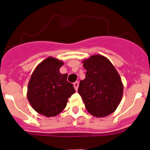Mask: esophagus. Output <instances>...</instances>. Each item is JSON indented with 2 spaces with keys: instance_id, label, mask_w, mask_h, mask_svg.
Wrapping results in <instances>:
<instances>
[{
  "instance_id": "34e87169",
  "label": "esophagus",
  "mask_w": 150,
  "mask_h": 150,
  "mask_svg": "<svg viewBox=\"0 0 150 150\" xmlns=\"http://www.w3.org/2000/svg\"><path fill=\"white\" fill-rule=\"evenodd\" d=\"M74 88H75V89H76V91H77V89H78V87H79V82H75V83H74Z\"/></svg>"
}]
</instances>
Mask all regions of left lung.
Here are the masks:
<instances>
[{"instance_id": "8db88e82", "label": "left lung", "mask_w": 150, "mask_h": 150, "mask_svg": "<svg viewBox=\"0 0 150 150\" xmlns=\"http://www.w3.org/2000/svg\"><path fill=\"white\" fill-rule=\"evenodd\" d=\"M86 78L79 83L78 92L91 116L105 117L114 112L121 102L123 84L110 61L94 55L83 61Z\"/></svg>"}]
</instances>
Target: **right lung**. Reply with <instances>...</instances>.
<instances>
[{"instance_id": "add662e5", "label": "right lung", "mask_w": 150, "mask_h": 150, "mask_svg": "<svg viewBox=\"0 0 150 150\" xmlns=\"http://www.w3.org/2000/svg\"><path fill=\"white\" fill-rule=\"evenodd\" d=\"M62 61L53 57L38 64L28 82L27 98L33 109L46 117L59 114L67 106L68 98L75 92L67 74L59 72Z\"/></svg>"}]
</instances>
